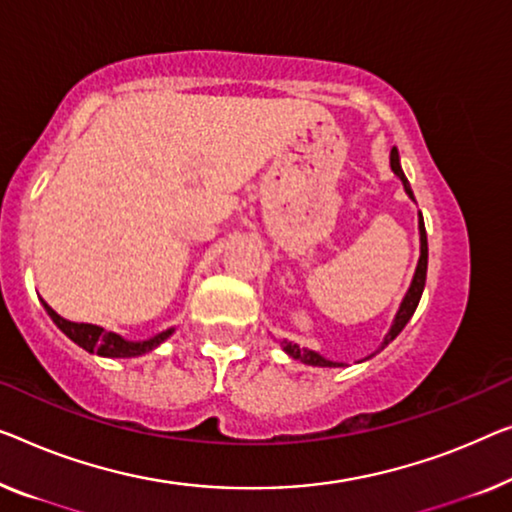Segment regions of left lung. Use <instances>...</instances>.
Wrapping results in <instances>:
<instances>
[{
	"instance_id": "left-lung-1",
	"label": "left lung",
	"mask_w": 512,
	"mask_h": 512,
	"mask_svg": "<svg viewBox=\"0 0 512 512\" xmlns=\"http://www.w3.org/2000/svg\"><path fill=\"white\" fill-rule=\"evenodd\" d=\"M391 170H393L395 177H398V179L402 181L404 193L409 195V200L416 202L414 190H411L409 181H407V177H404V172H402L398 147L391 149ZM418 241H421V257H418L414 278H411V285H409V289H407V294H404L400 308H398V312H395L391 329H388V333L384 335V340H381V345H379L377 352H372L370 356H365L363 361H368V358L379 354L381 349L388 347L395 338H398L400 331L404 329V326H407V322L411 319V315H414V312H416L418 301H421V296H423L425 276H427V234H425V223H423V213H421V211H418ZM280 347H282V352H285L287 356H292L294 361H301V363H305V365H312V368H345V363L329 361V358L322 356L319 352H315V349L299 347V345H296V342L287 340V338L280 340Z\"/></svg>"
}]
</instances>
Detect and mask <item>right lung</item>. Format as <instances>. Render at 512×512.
<instances>
[{
  "mask_svg": "<svg viewBox=\"0 0 512 512\" xmlns=\"http://www.w3.org/2000/svg\"><path fill=\"white\" fill-rule=\"evenodd\" d=\"M43 308L50 315L52 322L57 324V329L64 333L68 340H73L75 345L85 349V352L98 354V356H103V358H135V356L149 354V352H154L156 347L163 345V342L174 333V326H172V329H165V331L156 333L154 338L126 340V338H121L119 333L105 331L103 326L68 322V319L59 317L57 312L52 310L45 301H43Z\"/></svg>",
  "mask_w": 512,
  "mask_h": 512,
  "instance_id": "1",
  "label": "right lung"
}]
</instances>
